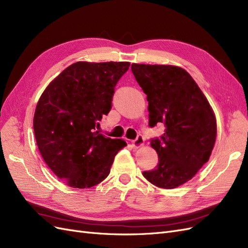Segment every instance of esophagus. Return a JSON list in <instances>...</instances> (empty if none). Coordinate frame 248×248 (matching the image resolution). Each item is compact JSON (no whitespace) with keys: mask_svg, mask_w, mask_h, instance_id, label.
Instances as JSON below:
<instances>
[{"mask_svg":"<svg viewBox=\"0 0 248 248\" xmlns=\"http://www.w3.org/2000/svg\"><path fill=\"white\" fill-rule=\"evenodd\" d=\"M142 144H144V138H142V136H140V134H139V136L137 137L136 140H132V146L134 148H139L140 147Z\"/></svg>","mask_w":248,"mask_h":248,"instance_id":"1","label":"esophagus"}]
</instances>
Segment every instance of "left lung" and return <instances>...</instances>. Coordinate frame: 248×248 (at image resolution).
I'll list each match as a JSON object with an SVG mask.
<instances>
[{"label":"left lung","mask_w":248,"mask_h":248,"mask_svg":"<svg viewBox=\"0 0 248 248\" xmlns=\"http://www.w3.org/2000/svg\"><path fill=\"white\" fill-rule=\"evenodd\" d=\"M131 71L149 102V126L164 125L151 139L158 163L142 175L153 185L171 189L184 184L208 161L216 139L210 104L188 72L170 65L132 64Z\"/></svg>","instance_id":"8db88e82"}]
</instances>
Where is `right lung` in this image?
<instances>
[{
  "mask_svg": "<svg viewBox=\"0 0 248 248\" xmlns=\"http://www.w3.org/2000/svg\"><path fill=\"white\" fill-rule=\"evenodd\" d=\"M128 62H77L62 71L37 103L34 132L44 161L74 188L102 182L127 144L96 131L111 108L115 87Z\"/></svg>",
  "mask_w": 248,
  "mask_h": 248,
  "instance_id": "right-lung-1",
  "label": "right lung"
}]
</instances>
